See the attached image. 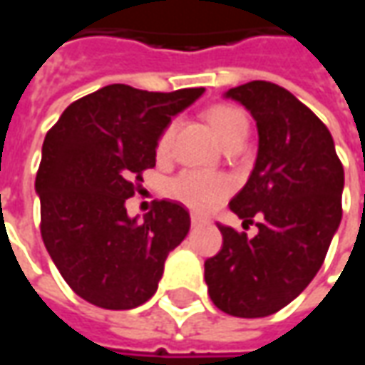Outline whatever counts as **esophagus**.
<instances>
[{
    "mask_svg": "<svg viewBox=\"0 0 365 365\" xmlns=\"http://www.w3.org/2000/svg\"><path fill=\"white\" fill-rule=\"evenodd\" d=\"M207 223V219L201 217V215H197V213H191V225L197 227V225H205Z\"/></svg>",
    "mask_w": 365,
    "mask_h": 365,
    "instance_id": "esophagus-1",
    "label": "esophagus"
}]
</instances>
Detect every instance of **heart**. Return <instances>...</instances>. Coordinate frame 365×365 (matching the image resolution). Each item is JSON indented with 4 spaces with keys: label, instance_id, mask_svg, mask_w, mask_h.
Segmentation results:
<instances>
[{
    "label": "heart",
    "instance_id": "heart-1",
    "mask_svg": "<svg viewBox=\"0 0 365 365\" xmlns=\"http://www.w3.org/2000/svg\"><path fill=\"white\" fill-rule=\"evenodd\" d=\"M205 118L225 146H231L239 140H245V136H247V118H245L243 112L235 106L213 104L205 110ZM172 136H174V126H168L160 134L156 142L158 156H164L170 150ZM231 190H233V182L227 175L187 170V172H182V174L175 175L174 180L168 182L165 195L183 203L185 207L203 213V211H209V209L219 205L231 193Z\"/></svg>",
    "mask_w": 365,
    "mask_h": 365
}]
</instances>
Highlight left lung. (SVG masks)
Masks as SVG:
<instances>
[{"label":"left lung","instance_id":"left-lung-1","mask_svg":"<svg viewBox=\"0 0 365 365\" xmlns=\"http://www.w3.org/2000/svg\"><path fill=\"white\" fill-rule=\"evenodd\" d=\"M227 98L253 114L259 130L257 162L229 209L255 223L249 239L219 225L223 247L205 261L213 304L239 318H262L307 289L320 271L342 219L344 168L330 130L287 88L251 81Z\"/></svg>","mask_w":365,"mask_h":365}]
</instances>
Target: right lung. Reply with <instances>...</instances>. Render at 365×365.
<instances>
[{
	"instance_id": "add662e5",
	"label": "right lung",
	"mask_w": 365,
	"mask_h": 365,
	"mask_svg": "<svg viewBox=\"0 0 365 365\" xmlns=\"http://www.w3.org/2000/svg\"><path fill=\"white\" fill-rule=\"evenodd\" d=\"M201 94L108 85L68 104L47 132L35 180L41 237L61 277L94 307L130 310L150 300L187 235L182 203L154 201L142 221L124 203L156 165L160 134Z\"/></svg>"
}]
</instances>
